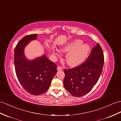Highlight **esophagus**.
I'll return each instance as SVG.
<instances>
[{"mask_svg": "<svg viewBox=\"0 0 121 121\" xmlns=\"http://www.w3.org/2000/svg\"><path fill=\"white\" fill-rule=\"evenodd\" d=\"M62 69H63V68L61 67V66H57V70H62Z\"/></svg>", "mask_w": 121, "mask_h": 121, "instance_id": "esophagus-1", "label": "esophagus"}]
</instances>
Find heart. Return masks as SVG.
I'll return each instance as SVG.
<instances>
[{"label":"heart","mask_w":121,"mask_h":121,"mask_svg":"<svg viewBox=\"0 0 121 121\" xmlns=\"http://www.w3.org/2000/svg\"><path fill=\"white\" fill-rule=\"evenodd\" d=\"M83 41L76 39L69 43L61 49L64 52H68L66 55L67 63L70 66L78 65L86 58L90 50V47L88 44H82ZM54 54L58 55V52L55 51Z\"/></svg>","instance_id":"b5f03b06"}]
</instances>
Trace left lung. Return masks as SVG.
<instances>
[{
	"label": "left lung",
	"instance_id": "obj_1",
	"mask_svg": "<svg viewBox=\"0 0 121 121\" xmlns=\"http://www.w3.org/2000/svg\"><path fill=\"white\" fill-rule=\"evenodd\" d=\"M104 53L99 43L92 48L86 60L77 67L65 69L64 86L72 95L81 97L92 90L101 75Z\"/></svg>",
	"mask_w": 121,
	"mask_h": 121
}]
</instances>
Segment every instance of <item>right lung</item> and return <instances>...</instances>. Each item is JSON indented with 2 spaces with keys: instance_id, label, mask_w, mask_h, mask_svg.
Segmentation results:
<instances>
[{
  "instance_id": "obj_1",
  "label": "right lung",
  "mask_w": 121,
  "mask_h": 121,
  "mask_svg": "<svg viewBox=\"0 0 121 121\" xmlns=\"http://www.w3.org/2000/svg\"><path fill=\"white\" fill-rule=\"evenodd\" d=\"M36 34L26 35L17 44L14 50V65L17 78L22 87L34 95H40L48 90L57 72V65L43 55L33 60L25 57V47L36 39Z\"/></svg>"
}]
</instances>
